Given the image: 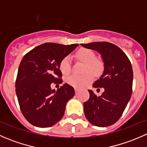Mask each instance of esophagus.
Segmentation results:
<instances>
[{"instance_id":"esophagus-1","label":"esophagus","mask_w":147,"mask_h":147,"mask_svg":"<svg viewBox=\"0 0 147 147\" xmlns=\"http://www.w3.org/2000/svg\"><path fill=\"white\" fill-rule=\"evenodd\" d=\"M75 94H78V92H79V90H78V89H77V88H75Z\"/></svg>"}]
</instances>
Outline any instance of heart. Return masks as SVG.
Masks as SVG:
<instances>
[{
	"label": "heart",
	"instance_id": "b5f03b06",
	"mask_svg": "<svg viewBox=\"0 0 147 147\" xmlns=\"http://www.w3.org/2000/svg\"><path fill=\"white\" fill-rule=\"evenodd\" d=\"M76 57L84 62L82 75H71L67 78V82L76 88H82L94 79V75H100L103 72L105 65L101 59L96 57V55L90 49L81 48L76 53ZM60 70L63 75H69L71 72L70 58L66 56L60 61L59 65Z\"/></svg>",
	"mask_w": 147,
	"mask_h": 147
}]
</instances>
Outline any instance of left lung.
I'll return each instance as SVG.
<instances>
[{
  "label": "left lung",
  "mask_w": 147,
  "mask_h": 147,
  "mask_svg": "<svg viewBox=\"0 0 147 147\" xmlns=\"http://www.w3.org/2000/svg\"><path fill=\"white\" fill-rule=\"evenodd\" d=\"M102 55L105 69L93 87L105 89L97 97L88 90L90 98L84 102L87 119L97 127H108L116 123L122 115L132 92L133 70L130 60L118 46L108 42L81 44ZM100 90V89H98Z\"/></svg>",
  "instance_id": "1"
}]
</instances>
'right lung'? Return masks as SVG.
Returning <instances> with one entry per match:
<instances>
[{"instance_id": "1", "label": "right lung", "mask_w": 147, "mask_h": 147, "mask_svg": "<svg viewBox=\"0 0 147 147\" xmlns=\"http://www.w3.org/2000/svg\"><path fill=\"white\" fill-rule=\"evenodd\" d=\"M78 45L46 42L28 52L22 59L16 92L22 114L32 125L45 128L63 118L67 102L75 95V90L66 83L55 91L50 84L63 83L59 65Z\"/></svg>"}]
</instances>
